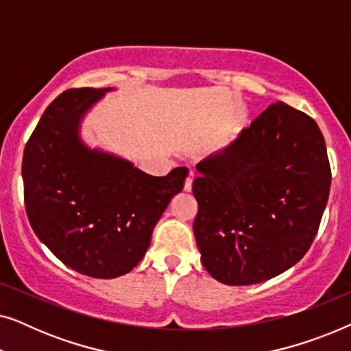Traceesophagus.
<instances>
[{
	"mask_svg": "<svg viewBox=\"0 0 351 351\" xmlns=\"http://www.w3.org/2000/svg\"><path fill=\"white\" fill-rule=\"evenodd\" d=\"M191 185H193V177H186V180H185V185H184V189H185V191H190L191 190Z\"/></svg>",
	"mask_w": 351,
	"mask_h": 351,
	"instance_id": "1",
	"label": "esophagus"
}]
</instances>
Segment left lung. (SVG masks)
<instances>
[{
	"mask_svg": "<svg viewBox=\"0 0 351 351\" xmlns=\"http://www.w3.org/2000/svg\"><path fill=\"white\" fill-rule=\"evenodd\" d=\"M196 171L193 232L214 280L256 285L305 256L330 189L328 150L313 118L271 104Z\"/></svg>",
	"mask_w": 351,
	"mask_h": 351,
	"instance_id": "8db88e82",
	"label": "left lung"
}]
</instances>
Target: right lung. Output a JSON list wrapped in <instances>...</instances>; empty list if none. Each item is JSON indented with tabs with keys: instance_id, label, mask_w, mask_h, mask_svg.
<instances>
[{
	"instance_id": "add662e5",
	"label": "right lung",
	"mask_w": 351,
	"mask_h": 351,
	"mask_svg": "<svg viewBox=\"0 0 351 351\" xmlns=\"http://www.w3.org/2000/svg\"><path fill=\"white\" fill-rule=\"evenodd\" d=\"M108 90L62 93L43 113L22 161L33 232L66 267L104 280L126 275L142 261L153 228L189 174L176 167L165 177L148 176L81 141V119Z\"/></svg>"
}]
</instances>
